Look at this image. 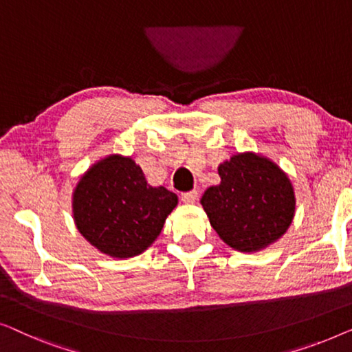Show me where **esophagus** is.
Here are the masks:
<instances>
[{
  "label": "esophagus",
  "instance_id": "esophagus-1",
  "mask_svg": "<svg viewBox=\"0 0 352 352\" xmlns=\"http://www.w3.org/2000/svg\"><path fill=\"white\" fill-rule=\"evenodd\" d=\"M197 195H199V192H197L196 190L188 191V192H183V195H182V201L185 202V204H192V202L197 201Z\"/></svg>",
  "mask_w": 352,
  "mask_h": 352
}]
</instances>
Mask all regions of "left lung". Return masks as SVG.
<instances>
[{"label": "left lung", "instance_id": "8db88e82", "mask_svg": "<svg viewBox=\"0 0 352 352\" xmlns=\"http://www.w3.org/2000/svg\"><path fill=\"white\" fill-rule=\"evenodd\" d=\"M221 182L201 197L209 221L228 247L244 254L280 239L295 217L296 197L289 175L260 153L232 155L219 166Z\"/></svg>", "mask_w": 352, "mask_h": 352}]
</instances>
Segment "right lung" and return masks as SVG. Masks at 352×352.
<instances>
[{
  "label": "right lung",
  "instance_id": "obj_1",
  "mask_svg": "<svg viewBox=\"0 0 352 352\" xmlns=\"http://www.w3.org/2000/svg\"><path fill=\"white\" fill-rule=\"evenodd\" d=\"M178 204L175 192L148 185L131 156L108 155L79 177L73 220L89 244L111 258H132L161 234Z\"/></svg>",
  "mask_w": 352,
  "mask_h": 352
}]
</instances>
